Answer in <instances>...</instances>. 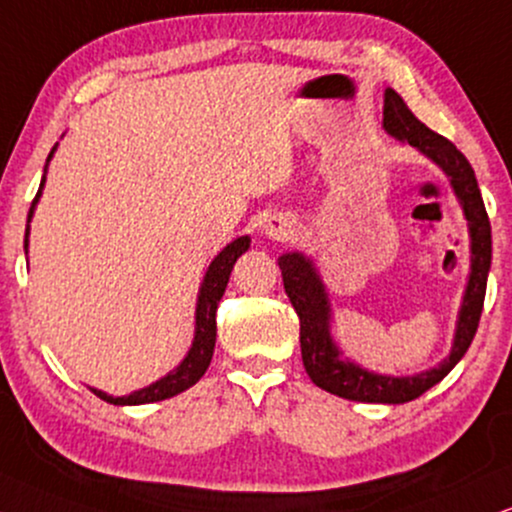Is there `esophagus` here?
Here are the masks:
<instances>
[{
  "instance_id": "obj_1",
  "label": "esophagus",
  "mask_w": 512,
  "mask_h": 512,
  "mask_svg": "<svg viewBox=\"0 0 512 512\" xmlns=\"http://www.w3.org/2000/svg\"><path fill=\"white\" fill-rule=\"evenodd\" d=\"M264 234L271 241H290L295 236V222L288 215H274L264 226Z\"/></svg>"
}]
</instances>
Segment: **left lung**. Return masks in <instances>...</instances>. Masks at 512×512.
<instances>
[{"instance_id":"1","label":"left lung","mask_w":512,"mask_h":512,"mask_svg":"<svg viewBox=\"0 0 512 512\" xmlns=\"http://www.w3.org/2000/svg\"><path fill=\"white\" fill-rule=\"evenodd\" d=\"M383 127L394 139L406 141L423 155H428L432 163L442 167L451 186H454L456 198L461 200L465 219H468L470 278L461 312H458L456 335L449 357L430 371L401 375V378L366 371V368L342 357L338 345L333 342L331 302H328L326 288H323L312 260H307L302 252H286V255L278 257V267H281L283 288H286L290 302L300 316L302 364L312 383L321 390L338 394L342 399L366 401V404H406V401L418 399L420 394L446 378V373L463 359L472 338H475L491 267V224L487 210H484L475 170L470 167L468 158L449 139L425 127L394 89H385Z\"/></svg>"}]
</instances>
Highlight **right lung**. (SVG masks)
I'll return each instance as SVG.
<instances>
[{
	"mask_svg": "<svg viewBox=\"0 0 512 512\" xmlns=\"http://www.w3.org/2000/svg\"><path fill=\"white\" fill-rule=\"evenodd\" d=\"M56 146L51 148L47 163L51 160V155H54ZM44 172H47V165H44ZM44 179L42 177V184H40V191H37L35 200H32L30 205V212H28V229H25V248H28V231H30V217L32 212H35V205L37 200L42 196V189H44ZM250 248V238L248 236H241L236 238L234 243H229L226 248L219 252V255L212 260V264L208 267V274L203 278V286H200V293H198V304H196V335H193V345L189 349V354H186L184 361L165 375V378L155 380L153 385L148 387H141V390L127 394V397H111V394L101 392V390H94L96 397H101L103 401H108V404H115V406H137V404H151V401H163V399H170L174 394L189 390L191 385H196L200 378H203V373L208 371L210 361H212V352H215V340H217V304L222 300L224 290H226V283H229V276H231V269H234V264L238 257L243 255L245 250Z\"/></svg>",
	"mask_w": 512,
	"mask_h": 512,
	"instance_id": "add662e5",
	"label": "right lung"
}]
</instances>
